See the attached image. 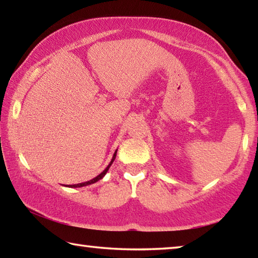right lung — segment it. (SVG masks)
I'll return each instance as SVG.
<instances>
[{"instance_id":"right-lung-1","label":"right lung","mask_w":258,"mask_h":258,"mask_svg":"<svg viewBox=\"0 0 258 258\" xmlns=\"http://www.w3.org/2000/svg\"><path fill=\"white\" fill-rule=\"evenodd\" d=\"M116 154H117V150L115 151V154H113V156H112V159H111V161L110 163H109V165L107 166L106 167V169H104V171L102 172V173H100L98 176H95L94 178H92V180H90V181H87V182H83V183H78V184H72V185H64V186H68V187H81V186H85V185H89V184H93V183H95V182H98V181H100L101 180V178L106 175L107 174V172H108V169H109V167H110L111 166V164L113 163V160H115V158H116Z\"/></svg>"}]
</instances>
